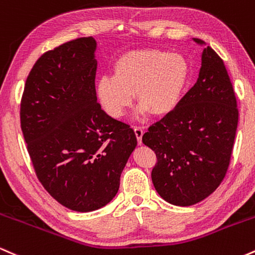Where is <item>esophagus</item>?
Returning a JSON list of instances; mask_svg holds the SVG:
<instances>
[{
    "label": "esophagus",
    "instance_id": "34e87169",
    "mask_svg": "<svg viewBox=\"0 0 255 255\" xmlns=\"http://www.w3.org/2000/svg\"><path fill=\"white\" fill-rule=\"evenodd\" d=\"M134 133H135L137 144H142V134H144V130H142L141 127H134Z\"/></svg>",
    "mask_w": 255,
    "mask_h": 255
}]
</instances>
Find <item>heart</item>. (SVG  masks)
<instances>
[{
    "mask_svg": "<svg viewBox=\"0 0 255 255\" xmlns=\"http://www.w3.org/2000/svg\"><path fill=\"white\" fill-rule=\"evenodd\" d=\"M114 75L97 81L96 95L110 118L120 119L133 103L134 93L140 114L169 115L182 102L189 83V63L176 52L159 49L128 51L115 61Z\"/></svg>",
    "mask_w": 255,
    "mask_h": 255,
    "instance_id": "heart-1",
    "label": "heart"
}]
</instances>
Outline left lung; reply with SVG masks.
<instances>
[{"label":"left lung","instance_id":"8db88e82","mask_svg":"<svg viewBox=\"0 0 255 255\" xmlns=\"http://www.w3.org/2000/svg\"><path fill=\"white\" fill-rule=\"evenodd\" d=\"M194 42L205 44L198 38ZM238 122L235 92L223 60L206 46L194 86L142 135L157 157L151 177L158 194L177 206H191L212 194L227 174Z\"/></svg>","mask_w":255,"mask_h":255}]
</instances>
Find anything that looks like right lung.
Masks as SVG:
<instances>
[{"label":"right lung","instance_id":"obj_1","mask_svg":"<svg viewBox=\"0 0 255 255\" xmlns=\"http://www.w3.org/2000/svg\"><path fill=\"white\" fill-rule=\"evenodd\" d=\"M97 43L83 37L46 51L26 79L20 124L34 171L67 209L110 203L136 146L134 130L102 110L96 95Z\"/></svg>","mask_w":255,"mask_h":255}]
</instances>
